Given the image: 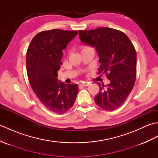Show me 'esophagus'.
<instances>
[{"label":"esophagus","mask_w":158,"mask_h":158,"mask_svg":"<svg viewBox=\"0 0 158 158\" xmlns=\"http://www.w3.org/2000/svg\"><path fill=\"white\" fill-rule=\"evenodd\" d=\"M89 85V83H88V82H81V83H79V85L84 86V87H87V86H88Z\"/></svg>","instance_id":"esophagus-1"}]
</instances>
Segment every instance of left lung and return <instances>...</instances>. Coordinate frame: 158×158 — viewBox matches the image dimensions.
I'll return each instance as SVG.
<instances>
[{"mask_svg":"<svg viewBox=\"0 0 158 158\" xmlns=\"http://www.w3.org/2000/svg\"><path fill=\"white\" fill-rule=\"evenodd\" d=\"M80 41L95 48L100 63L98 74H106L110 83L100 85L94 100L100 108L113 110L122 106L135 85L136 53L125 33L109 28L79 31Z\"/></svg>","mask_w":158,"mask_h":158,"instance_id":"1","label":"left lung"}]
</instances>
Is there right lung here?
Wrapping results in <instances>:
<instances>
[{
	"label": "right lung",
	"instance_id": "right-lung-1",
	"mask_svg": "<svg viewBox=\"0 0 158 158\" xmlns=\"http://www.w3.org/2000/svg\"><path fill=\"white\" fill-rule=\"evenodd\" d=\"M78 34L77 31L53 29L38 33L26 53L27 75L31 88L47 109L56 113L69 110L78 93L77 84H65L58 79L62 50Z\"/></svg>",
	"mask_w": 158,
	"mask_h": 158
}]
</instances>
